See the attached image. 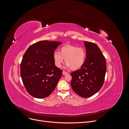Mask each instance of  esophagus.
<instances>
[{
  "instance_id": "34e87169",
  "label": "esophagus",
  "mask_w": 129,
  "mask_h": 129,
  "mask_svg": "<svg viewBox=\"0 0 129 129\" xmlns=\"http://www.w3.org/2000/svg\"><path fill=\"white\" fill-rule=\"evenodd\" d=\"M62 74H63V75H67V74H68V73L67 72L63 71V72H62Z\"/></svg>"
}]
</instances>
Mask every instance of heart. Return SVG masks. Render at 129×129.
<instances>
[{
    "mask_svg": "<svg viewBox=\"0 0 129 129\" xmlns=\"http://www.w3.org/2000/svg\"><path fill=\"white\" fill-rule=\"evenodd\" d=\"M53 57L57 67L60 68L65 59L66 67L75 71L84 64L86 59V51L82 47L67 45L61 47L60 52H54Z\"/></svg>",
    "mask_w": 129,
    "mask_h": 129,
    "instance_id": "1",
    "label": "heart"
}]
</instances>
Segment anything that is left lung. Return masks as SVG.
<instances>
[{
	"instance_id": "1",
	"label": "left lung",
	"mask_w": 129,
	"mask_h": 129,
	"mask_svg": "<svg viewBox=\"0 0 129 129\" xmlns=\"http://www.w3.org/2000/svg\"><path fill=\"white\" fill-rule=\"evenodd\" d=\"M86 59L80 69L71 73V86L74 91L87 98L93 95L104 83L107 64L101 50L94 43L84 41Z\"/></svg>"
}]
</instances>
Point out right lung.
<instances>
[{
  "instance_id": "add662e5",
  "label": "right lung",
  "mask_w": 129,
  "mask_h": 129,
  "mask_svg": "<svg viewBox=\"0 0 129 129\" xmlns=\"http://www.w3.org/2000/svg\"><path fill=\"white\" fill-rule=\"evenodd\" d=\"M62 42L43 40L31 45L23 56L20 75L27 91L44 99L55 89L62 71L55 66L53 55Z\"/></svg>"
}]
</instances>
